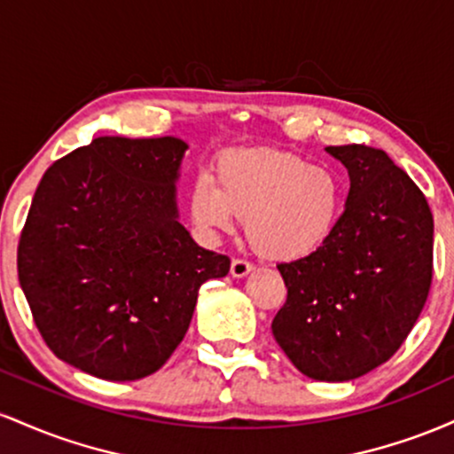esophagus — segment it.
<instances>
[{"mask_svg": "<svg viewBox=\"0 0 454 454\" xmlns=\"http://www.w3.org/2000/svg\"><path fill=\"white\" fill-rule=\"evenodd\" d=\"M252 270H254V264L249 262V260H245V258L232 260V264H231L232 278H245V275L252 273Z\"/></svg>", "mask_w": 454, "mask_h": 454, "instance_id": "obj_1", "label": "esophagus"}]
</instances>
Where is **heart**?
I'll use <instances>...</instances> for the list:
<instances>
[{
  "label": "heart",
  "instance_id": "b5f03b06",
  "mask_svg": "<svg viewBox=\"0 0 454 454\" xmlns=\"http://www.w3.org/2000/svg\"><path fill=\"white\" fill-rule=\"evenodd\" d=\"M343 192L341 175L331 166L288 151H252L223 158L217 184L200 176L192 187L190 211L209 234L232 232L239 217H247V237L260 254L296 260L335 232Z\"/></svg>",
  "mask_w": 454,
  "mask_h": 454
}]
</instances>
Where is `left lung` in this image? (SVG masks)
Here are the masks:
<instances>
[{
    "label": "left lung",
    "instance_id": "8db88e82",
    "mask_svg": "<svg viewBox=\"0 0 454 454\" xmlns=\"http://www.w3.org/2000/svg\"><path fill=\"white\" fill-rule=\"evenodd\" d=\"M326 151L350 175L346 209L316 252L278 264L288 296L270 328L301 373L346 382L387 363L419 320L434 278V215L382 149Z\"/></svg>",
    "mask_w": 454,
    "mask_h": 454
}]
</instances>
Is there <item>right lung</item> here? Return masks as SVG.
<instances>
[{"label":"right lung","instance_id":"obj_1","mask_svg":"<svg viewBox=\"0 0 454 454\" xmlns=\"http://www.w3.org/2000/svg\"><path fill=\"white\" fill-rule=\"evenodd\" d=\"M187 145L100 137L49 166L17 267L35 326L61 361L113 382L151 376L185 337L198 290L231 258L176 220Z\"/></svg>","mask_w":454,"mask_h":454}]
</instances>
